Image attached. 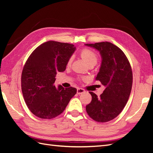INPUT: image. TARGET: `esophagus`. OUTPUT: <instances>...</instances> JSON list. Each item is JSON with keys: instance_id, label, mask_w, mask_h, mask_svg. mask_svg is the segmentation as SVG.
Masks as SVG:
<instances>
[{"instance_id": "esophagus-1", "label": "esophagus", "mask_w": 153, "mask_h": 153, "mask_svg": "<svg viewBox=\"0 0 153 153\" xmlns=\"http://www.w3.org/2000/svg\"><path fill=\"white\" fill-rule=\"evenodd\" d=\"M84 92H85V91L83 89H82V88H78L77 89V94H80L84 93Z\"/></svg>"}]
</instances>
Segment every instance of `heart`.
<instances>
[{"label": "heart", "mask_w": 153, "mask_h": 153, "mask_svg": "<svg viewBox=\"0 0 153 153\" xmlns=\"http://www.w3.org/2000/svg\"><path fill=\"white\" fill-rule=\"evenodd\" d=\"M81 57L83 59V60L87 64H91L92 63H96L97 61H98V57H97L96 54L92 52V50L89 49H83L80 52ZM72 57L69 58L68 61V66H70L72 62Z\"/></svg>", "instance_id": "obj_1"}]
</instances>
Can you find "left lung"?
I'll return each instance as SVG.
<instances>
[{
  "mask_svg": "<svg viewBox=\"0 0 153 153\" xmlns=\"http://www.w3.org/2000/svg\"><path fill=\"white\" fill-rule=\"evenodd\" d=\"M85 45L100 52L101 63L95 80L105 87L100 97L89 92L92 101L86 106L87 113L97 122H108L116 117L127 103L133 83L131 68L124 52L112 43Z\"/></svg>",
  "mask_w": 153,
  "mask_h": 153,
  "instance_id": "8db88e82",
  "label": "left lung"
}]
</instances>
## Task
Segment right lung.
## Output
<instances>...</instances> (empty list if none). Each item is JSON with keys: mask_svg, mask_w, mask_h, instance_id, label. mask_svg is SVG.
<instances>
[{"mask_svg": "<svg viewBox=\"0 0 153 153\" xmlns=\"http://www.w3.org/2000/svg\"><path fill=\"white\" fill-rule=\"evenodd\" d=\"M75 50L72 44L49 41L27 59L22 73V91L27 107L36 116L46 119L58 116L76 93V88L54 85L57 73L65 71Z\"/></svg>", "mask_w": 153, "mask_h": 153, "instance_id": "add662e5", "label": "right lung"}]
</instances>
